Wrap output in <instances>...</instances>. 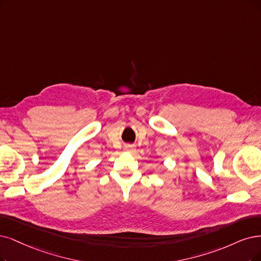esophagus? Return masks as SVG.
<instances>
[{"instance_id": "1", "label": "esophagus", "mask_w": 261, "mask_h": 261, "mask_svg": "<svg viewBox=\"0 0 261 261\" xmlns=\"http://www.w3.org/2000/svg\"><path fill=\"white\" fill-rule=\"evenodd\" d=\"M129 148H130L129 146H125V149H129Z\"/></svg>"}]
</instances>
